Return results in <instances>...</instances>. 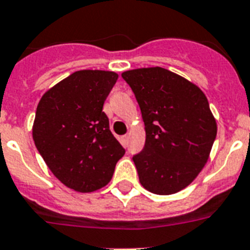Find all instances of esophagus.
Masks as SVG:
<instances>
[{"instance_id": "1", "label": "esophagus", "mask_w": 250, "mask_h": 250, "mask_svg": "<svg viewBox=\"0 0 250 250\" xmlns=\"http://www.w3.org/2000/svg\"><path fill=\"white\" fill-rule=\"evenodd\" d=\"M121 141H123V145L124 146L129 145V135H127V134L123 135V138H121Z\"/></svg>"}]
</instances>
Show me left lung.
Listing matches in <instances>:
<instances>
[{"label": "left lung", "mask_w": 250, "mask_h": 250, "mask_svg": "<svg viewBox=\"0 0 250 250\" xmlns=\"http://www.w3.org/2000/svg\"><path fill=\"white\" fill-rule=\"evenodd\" d=\"M145 121L143 151L133 156L149 192L171 195L196 178L209 159L217 123L205 94L161 67L124 72Z\"/></svg>", "instance_id": "obj_1"}]
</instances>
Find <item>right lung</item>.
<instances>
[{"mask_svg":"<svg viewBox=\"0 0 250 250\" xmlns=\"http://www.w3.org/2000/svg\"><path fill=\"white\" fill-rule=\"evenodd\" d=\"M117 79L115 72L77 71L46 91L37 105L36 147L53 174L79 192L104 187L125 153L103 112Z\"/></svg>","mask_w":250,"mask_h":250,"instance_id":"1","label":"right lung"}]
</instances>
